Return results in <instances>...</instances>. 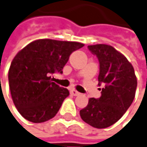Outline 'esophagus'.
Masks as SVG:
<instances>
[{"label":"esophagus","instance_id":"obj_1","mask_svg":"<svg viewBox=\"0 0 147 147\" xmlns=\"http://www.w3.org/2000/svg\"><path fill=\"white\" fill-rule=\"evenodd\" d=\"M69 92H70L71 95H73V96H78L79 94H80L78 91H77L76 90H73V89H72V90H69Z\"/></svg>","mask_w":147,"mask_h":147}]
</instances>
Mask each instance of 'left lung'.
I'll list each match as a JSON object with an SVG mask.
<instances>
[{"instance_id":"8db88e82","label":"left lung","mask_w":147,"mask_h":147,"mask_svg":"<svg viewBox=\"0 0 147 147\" xmlns=\"http://www.w3.org/2000/svg\"><path fill=\"white\" fill-rule=\"evenodd\" d=\"M88 48L98 58V85L103 84L104 88L99 98L89 99L87 106L80 111V116L93 127L106 128L119 120L131 105L137 78L131 63L112 46L96 44Z\"/></svg>"}]
</instances>
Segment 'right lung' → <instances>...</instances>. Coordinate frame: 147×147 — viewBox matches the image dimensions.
<instances>
[{
    "instance_id": "1",
    "label": "right lung",
    "mask_w": 147,
    "mask_h": 147,
    "mask_svg": "<svg viewBox=\"0 0 147 147\" xmlns=\"http://www.w3.org/2000/svg\"><path fill=\"white\" fill-rule=\"evenodd\" d=\"M84 46L78 42L39 39L16 55L8 83L13 102L25 119L42 123L56 116L69 92L52 82L51 75L62 73L69 55Z\"/></svg>"
}]
</instances>
